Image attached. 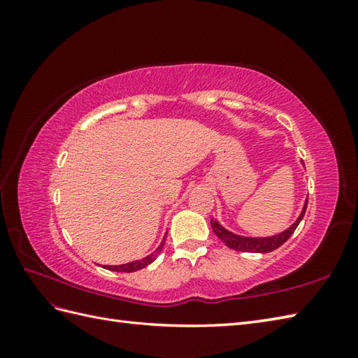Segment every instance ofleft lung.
Listing matches in <instances>:
<instances>
[{"label": "left lung", "instance_id": "1", "mask_svg": "<svg viewBox=\"0 0 358 358\" xmlns=\"http://www.w3.org/2000/svg\"><path fill=\"white\" fill-rule=\"evenodd\" d=\"M305 166V164H303ZM308 208V199L303 203V208L300 210V215L296 217L295 222L287 227V229L281 231L275 235H269V237H246V235H240V234H235L229 229H226V227L218 222V220H210V226H212V231L217 235V237L222 240L224 245L234 249V250H240V252H254V254H268L272 252V250L278 249L283 243L291 237L294 234V231L296 229V226L300 224V222L305 217V212Z\"/></svg>", "mask_w": 358, "mask_h": 358}]
</instances>
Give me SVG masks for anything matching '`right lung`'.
Returning <instances> with one entry per match:
<instances>
[{
  "mask_svg": "<svg viewBox=\"0 0 358 358\" xmlns=\"http://www.w3.org/2000/svg\"><path fill=\"white\" fill-rule=\"evenodd\" d=\"M166 235H167V232L164 234L162 243H159V246L154 250V252L141 258V260H135V262H131V263L117 264V266H103V268L109 269V271H117V272H135V271H140L143 268H146V266H149L152 262H155L157 257L159 255V252H162V249L164 246V241H166Z\"/></svg>",
  "mask_w": 358,
  "mask_h": 358,
  "instance_id": "add662e5",
  "label": "right lung"
}]
</instances>
